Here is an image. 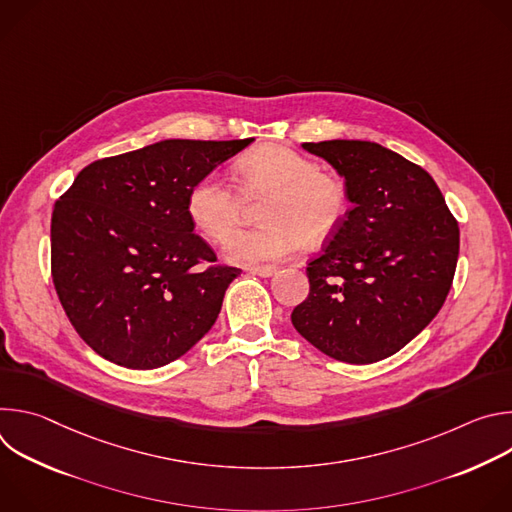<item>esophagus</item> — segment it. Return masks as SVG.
<instances>
[{
	"instance_id": "1",
	"label": "esophagus",
	"mask_w": 512,
	"mask_h": 512,
	"mask_svg": "<svg viewBox=\"0 0 512 512\" xmlns=\"http://www.w3.org/2000/svg\"><path fill=\"white\" fill-rule=\"evenodd\" d=\"M277 269L271 267V265H265V267H249V273L253 275H259V277H271Z\"/></svg>"
}]
</instances>
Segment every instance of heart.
<instances>
[{
  "instance_id": "1",
  "label": "heart",
  "mask_w": 512,
  "mask_h": 512,
  "mask_svg": "<svg viewBox=\"0 0 512 512\" xmlns=\"http://www.w3.org/2000/svg\"><path fill=\"white\" fill-rule=\"evenodd\" d=\"M237 182L247 196H267L261 227L237 231L227 243L235 263L277 261L302 245L318 247L334 237L348 214V188L336 174L322 172L318 162L269 143L243 156ZM239 194L218 174L202 176L188 192L186 214L208 241L223 243L239 221Z\"/></svg>"
}]
</instances>
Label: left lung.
<instances>
[{
  "label": "left lung",
  "mask_w": 512,
  "mask_h": 512,
  "mask_svg": "<svg viewBox=\"0 0 512 512\" xmlns=\"http://www.w3.org/2000/svg\"><path fill=\"white\" fill-rule=\"evenodd\" d=\"M302 148L344 178L352 206L310 261V294L291 324L336 360H383L442 310L460 253L458 221L423 168L375 141Z\"/></svg>",
  "instance_id": "obj_1"
}]
</instances>
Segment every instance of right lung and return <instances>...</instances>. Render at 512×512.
Segmentation results:
<instances>
[{
    "mask_svg": "<svg viewBox=\"0 0 512 512\" xmlns=\"http://www.w3.org/2000/svg\"><path fill=\"white\" fill-rule=\"evenodd\" d=\"M251 141L164 139L89 164L56 200L52 281L70 324L99 356L150 371L212 328L241 269L216 265L186 198Z\"/></svg>",
    "mask_w": 512,
    "mask_h": 512,
    "instance_id": "1",
    "label": "right lung"
}]
</instances>
